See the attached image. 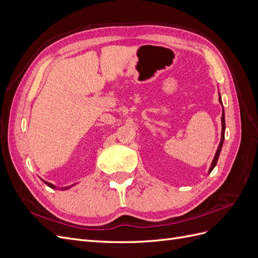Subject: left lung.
<instances>
[{"instance_id":"1","label":"left lung","mask_w":258,"mask_h":258,"mask_svg":"<svg viewBox=\"0 0 258 258\" xmlns=\"http://www.w3.org/2000/svg\"><path fill=\"white\" fill-rule=\"evenodd\" d=\"M220 102L222 103L221 97H220ZM224 138H225V114H224V112H223V114H222V138H221V143H220V145H218V148H217L216 154H215V157H214V159H213V161H212V165H211V168H210V170H209V173H210L211 171H212V170L214 169V167L216 166V162H217L218 157H220V153H221L222 146H223V143H224Z\"/></svg>"}]
</instances>
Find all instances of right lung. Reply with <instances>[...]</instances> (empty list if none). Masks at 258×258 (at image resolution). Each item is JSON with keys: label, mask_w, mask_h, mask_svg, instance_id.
I'll return each mask as SVG.
<instances>
[{"label": "right lung", "mask_w": 258, "mask_h": 258, "mask_svg": "<svg viewBox=\"0 0 258 258\" xmlns=\"http://www.w3.org/2000/svg\"><path fill=\"white\" fill-rule=\"evenodd\" d=\"M43 182H44V183H45L46 185H47V186L51 187V188H54V186H53V185H51L50 183H48V182H45V181H43ZM68 188H69V187H64V188H63V189H68Z\"/></svg>", "instance_id": "1"}]
</instances>
